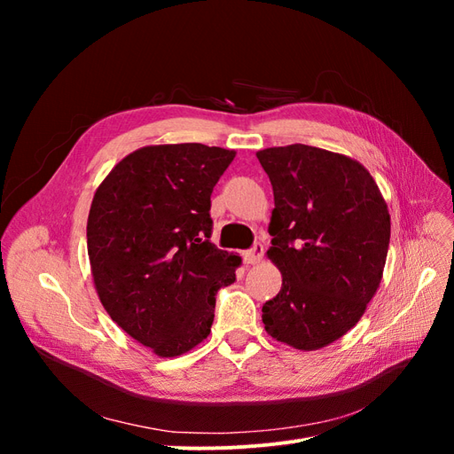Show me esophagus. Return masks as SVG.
I'll return each instance as SVG.
<instances>
[{
	"label": "esophagus",
	"instance_id": "obj_1",
	"mask_svg": "<svg viewBox=\"0 0 454 454\" xmlns=\"http://www.w3.org/2000/svg\"><path fill=\"white\" fill-rule=\"evenodd\" d=\"M242 257H244V263H246V265H255V263H259V261L263 259V246L255 244L252 250L244 252Z\"/></svg>",
	"mask_w": 454,
	"mask_h": 454
}]
</instances>
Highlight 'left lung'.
Returning a JSON list of instances; mask_svg holds the SVG:
<instances>
[{"label":"left lung","instance_id":"1","mask_svg":"<svg viewBox=\"0 0 454 454\" xmlns=\"http://www.w3.org/2000/svg\"><path fill=\"white\" fill-rule=\"evenodd\" d=\"M274 210L267 257L282 287L263 305L265 332L297 350H320L360 322L377 294L390 214L362 162L292 144L257 151Z\"/></svg>","mask_w":454,"mask_h":454}]
</instances>
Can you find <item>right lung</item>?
Wrapping results in <instances>:
<instances>
[{"label": "right lung", "mask_w": 454, "mask_h": 454, "mask_svg": "<svg viewBox=\"0 0 454 454\" xmlns=\"http://www.w3.org/2000/svg\"><path fill=\"white\" fill-rule=\"evenodd\" d=\"M235 155L204 144L145 145L94 193L87 248L96 294L122 332L159 358L210 335L215 295L242 265L208 240L212 189Z\"/></svg>", "instance_id": "obj_1"}]
</instances>
